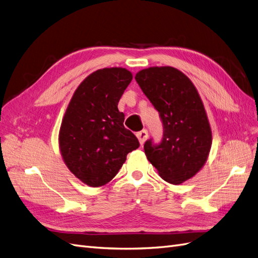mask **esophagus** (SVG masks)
<instances>
[{"mask_svg": "<svg viewBox=\"0 0 258 258\" xmlns=\"http://www.w3.org/2000/svg\"><path fill=\"white\" fill-rule=\"evenodd\" d=\"M137 138L139 139V142H140V144L141 145H143L144 143H145V141L147 140V138H148V132H147V130H141L140 132H138L137 134Z\"/></svg>", "mask_w": 258, "mask_h": 258, "instance_id": "esophagus-1", "label": "esophagus"}]
</instances>
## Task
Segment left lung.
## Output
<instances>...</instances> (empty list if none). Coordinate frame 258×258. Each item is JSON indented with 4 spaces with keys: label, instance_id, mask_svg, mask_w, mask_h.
<instances>
[{
    "label": "left lung",
    "instance_id": "1",
    "mask_svg": "<svg viewBox=\"0 0 258 258\" xmlns=\"http://www.w3.org/2000/svg\"><path fill=\"white\" fill-rule=\"evenodd\" d=\"M136 81L163 123L161 142H145L146 157L166 182L181 184L205 166L212 145L202 100L188 77L172 67L141 70Z\"/></svg>",
    "mask_w": 258,
    "mask_h": 258
}]
</instances>
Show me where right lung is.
Segmentation results:
<instances>
[{"mask_svg":"<svg viewBox=\"0 0 258 258\" xmlns=\"http://www.w3.org/2000/svg\"><path fill=\"white\" fill-rule=\"evenodd\" d=\"M131 81L127 69L97 70L80 84L67 107L59 131L60 152L69 170L86 185L107 184L128 153L140 146L117 107Z\"/></svg>","mask_w":258,"mask_h":258,"instance_id":"obj_1","label":"right lung"}]
</instances>
